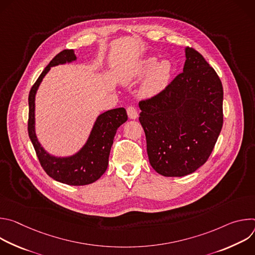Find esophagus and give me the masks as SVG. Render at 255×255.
I'll use <instances>...</instances> for the list:
<instances>
[{
  "label": "esophagus",
  "instance_id": "obj_1",
  "mask_svg": "<svg viewBox=\"0 0 255 255\" xmlns=\"http://www.w3.org/2000/svg\"><path fill=\"white\" fill-rule=\"evenodd\" d=\"M127 114L128 117L130 119H136L138 117V112H137V109L134 106H129L127 108Z\"/></svg>",
  "mask_w": 255,
  "mask_h": 255
}]
</instances>
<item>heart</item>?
<instances>
[{
  "label": "heart",
  "mask_w": 255,
  "mask_h": 255,
  "mask_svg": "<svg viewBox=\"0 0 255 255\" xmlns=\"http://www.w3.org/2000/svg\"><path fill=\"white\" fill-rule=\"evenodd\" d=\"M150 70L152 71L145 81L143 92L146 95H155L167 85L171 75V65L167 60H162L156 64V58L149 57L141 63L140 74L146 75Z\"/></svg>",
  "instance_id": "heart-1"
}]
</instances>
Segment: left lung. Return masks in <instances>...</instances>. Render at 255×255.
I'll return each instance as SVG.
<instances>
[{
	"label": "left lung",
	"mask_w": 255,
	"mask_h": 255,
	"mask_svg": "<svg viewBox=\"0 0 255 255\" xmlns=\"http://www.w3.org/2000/svg\"><path fill=\"white\" fill-rule=\"evenodd\" d=\"M186 57L183 72L139 102L149 162L164 176H184L202 166L223 126L219 77L193 47L186 48Z\"/></svg>",
	"instance_id": "left-lung-1"
}]
</instances>
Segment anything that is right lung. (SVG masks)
Wrapping results in <instances>:
<instances>
[{
  "label": "right lung",
  "instance_id": "right-lung-1",
  "mask_svg": "<svg viewBox=\"0 0 255 255\" xmlns=\"http://www.w3.org/2000/svg\"><path fill=\"white\" fill-rule=\"evenodd\" d=\"M76 58L72 49L62 50L53 57L32 86L28 98V134L42 168L50 177L69 186H85L94 183L106 171L116 131L127 121L128 117L124 108L113 109L101 114L85 146L80 152L70 157L60 158L51 156L41 147L36 137L34 127L36 91L51 66L70 62L76 60Z\"/></svg>",
  "mask_w": 255,
  "mask_h": 255
}]
</instances>
